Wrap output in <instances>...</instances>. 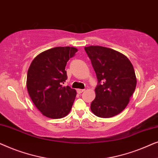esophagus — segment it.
<instances>
[{"instance_id": "1", "label": "esophagus", "mask_w": 158, "mask_h": 158, "mask_svg": "<svg viewBox=\"0 0 158 158\" xmlns=\"http://www.w3.org/2000/svg\"><path fill=\"white\" fill-rule=\"evenodd\" d=\"M84 89H77V92L78 93V94H81V93H83L84 91Z\"/></svg>"}]
</instances>
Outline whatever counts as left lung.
Here are the masks:
<instances>
[{
  "instance_id": "left-lung-1",
  "label": "left lung",
  "mask_w": 158,
  "mask_h": 158,
  "mask_svg": "<svg viewBox=\"0 0 158 158\" xmlns=\"http://www.w3.org/2000/svg\"><path fill=\"white\" fill-rule=\"evenodd\" d=\"M85 50L98 81L91 111L101 118L118 115L128 105L137 85L132 64L124 55L107 47L89 46Z\"/></svg>"
}]
</instances>
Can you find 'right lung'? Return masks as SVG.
<instances>
[{"mask_svg":"<svg viewBox=\"0 0 158 158\" xmlns=\"http://www.w3.org/2000/svg\"><path fill=\"white\" fill-rule=\"evenodd\" d=\"M77 52L75 47H54L39 54L30 64L28 93L35 106L47 117L63 118L72 109L76 90L62 84L68 78L67 62Z\"/></svg>","mask_w":158,"mask_h":158,"instance_id":"right-lung-1","label":"right lung"}]
</instances>
